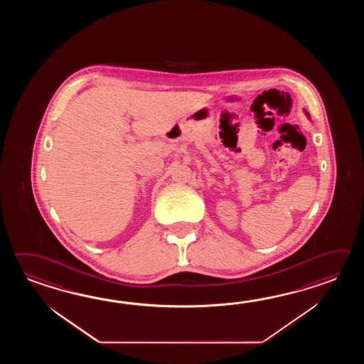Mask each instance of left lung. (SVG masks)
<instances>
[{"instance_id":"left-lung-1","label":"left lung","mask_w":364,"mask_h":364,"mask_svg":"<svg viewBox=\"0 0 364 364\" xmlns=\"http://www.w3.org/2000/svg\"><path fill=\"white\" fill-rule=\"evenodd\" d=\"M306 114H307V116H309V113H307V112H306Z\"/></svg>"}]
</instances>
